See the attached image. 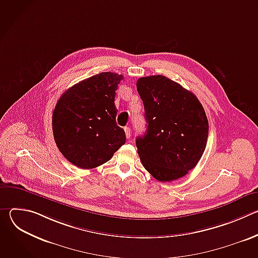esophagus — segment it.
Segmentation results:
<instances>
[{"instance_id":"obj_1","label":"esophagus","mask_w":258,"mask_h":258,"mask_svg":"<svg viewBox=\"0 0 258 258\" xmlns=\"http://www.w3.org/2000/svg\"><path fill=\"white\" fill-rule=\"evenodd\" d=\"M124 133H125L126 138L130 139V137H131V128H130L128 126H125V127H124Z\"/></svg>"}]
</instances>
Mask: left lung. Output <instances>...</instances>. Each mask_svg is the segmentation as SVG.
<instances>
[{
  "label": "left lung",
  "mask_w": 258,
  "mask_h": 258,
  "mask_svg": "<svg viewBox=\"0 0 258 258\" xmlns=\"http://www.w3.org/2000/svg\"><path fill=\"white\" fill-rule=\"evenodd\" d=\"M137 90L147 122L146 134L136 139L143 166L160 181L186 175L206 148L208 120L202 104L163 76L139 79Z\"/></svg>",
  "instance_id": "left-lung-1"
}]
</instances>
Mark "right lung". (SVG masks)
I'll return each instance as SVG.
<instances>
[{"label": "right lung", "instance_id": "obj_1", "mask_svg": "<svg viewBox=\"0 0 258 258\" xmlns=\"http://www.w3.org/2000/svg\"><path fill=\"white\" fill-rule=\"evenodd\" d=\"M122 78L101 72L69 88L58 100L52 116L53 135L58 149L73 165L97 167L125 143L114 104Z\"/></svg>", "mask_w": 258, "mask_h": 258}]
</instances>
